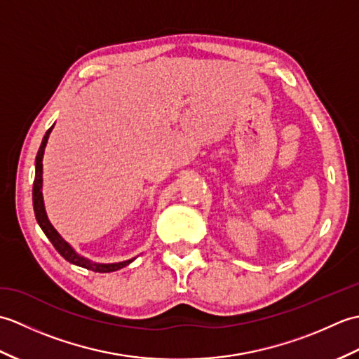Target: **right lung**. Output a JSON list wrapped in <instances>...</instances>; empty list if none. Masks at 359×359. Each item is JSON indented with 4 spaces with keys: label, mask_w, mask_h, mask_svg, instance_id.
<instances>
[{
    "label": "right lung",
    "mask_w": 359,
    "mask_h": 359,
    "mask_svg": "<svg viewBox=\"0 0 359 359\" xmlns=\"http://www.w3.org/2000/svg\"><path fill=\"white\" fill-rule=\"evenodd\" d=\"M50 126L48 129V133L43 137L41 147L38 149L36 154V163H35V180H34V189H32V199H34V211H35V217L38 225L41 226V230L44 231V234L48 236V239L52 242V245L55 247V250L62 255L67 262L75 264L79 266H83V269L93 270V271H98V273H109V271H117L120 269H123L128 264L133 262L131 261H125V262H118V264H93L89 262L88 259L79 256L75 251L72 250V247L67 243L62 236L57 233L55 228H53L49 222L48 216H46V210H44V202H43V193H41V185H43V154H44V148L46 143H48L49 134L52 131Z\"/></svg>",
    "instance_id": "add662e5"
}]
</instances>
